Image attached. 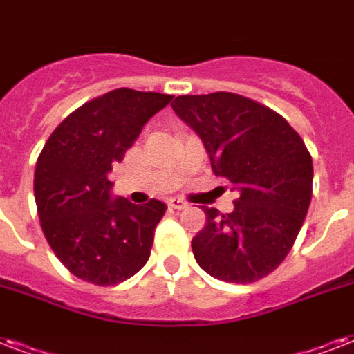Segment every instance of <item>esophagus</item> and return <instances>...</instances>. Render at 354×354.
I'll return each mask as SVG.
<instances>
[{"mask_svg": "<svg viewBox=\"0 0 354 354\" xmlns=\"http://www.w3.org/2000/svg\"><path fill=\"white\" fill-rule=\"evenodd\" d=\"M168 207L169 208H174V210H183V208H186L188 207V203H185V201H180V199H169L168 201Z\"/></svg>", "mask_w": 354, "mask_h": 354, "instance_id": "esophagus-1", "label": "esophagus"}]
</instances>
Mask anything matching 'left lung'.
<instances>
[{"mask_svg":"<svg viewBox=\"0 0 354 354\" xmlns=\"http://www.w3.org/2000/svg\"><path fill=\"white\" fill-rule=\"evenodd\" d=\"M171 109L238 192L229 214L203 207L196 262L220 281H259L290 253L308 212L314 169L305 142L281 114L231 92L179 95Z\"/></svg>","mask_w":354,"mask_h":354,"instance_id":"obj_1","label":"left lung"}]
</instances>
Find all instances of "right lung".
Segmentation results:
<instances>
[{
    "instance_id": "obj_1",
    "label": "right lung",
    "mask_w": 354,
    "mask_h": 354,
    "mask_svg": "<svg viewBox=\"0 0 354 354\" xmlns=\"http://www.w3.org/2000/svg\"><path fill=\"white\" fill-rule=\"evenodd\" d=\"M174 95L112 90L72 112L44 146L35 201L44 236L73 275L92 284L123 282L146 266L166 205L112 196L109 179L142 127Z\"/></svg>"
}]
</instances>
